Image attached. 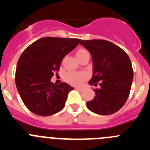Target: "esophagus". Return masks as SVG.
<instances>
[{"instance_id": "34e87169", "label": "esophagus", "mask_w": 150, "mask_h": 150, "mask_svg": "<svg viewBox=\"0 0 150 150\" xmlns=\"http://www.w3.org/2000/svg\"><path fill=\"white\" fill-rule=\"evenodd\" d=\"M75 89L77 90V91H83V88H80V87H76V88H75Z\"/></svg>"}]
</instances>
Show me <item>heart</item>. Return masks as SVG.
<instances>
[{"label": "heart", "instance_id": "heart-1", "mask_svg": "<svg viewBox=\"0 0 150 150\" xmlns=\"http://www.w3.org/2000/svg\"><path fill=\"white\" fill-rule=\"evenodd\" d=\"M88 52L86 50L80 49L76 52V55ZM86 78V75L84 73L81 72H69L66 74L65 79L69 83L74 85V86H79L81 84Z\"/></svg>", "mask_w": 150, "mask_h": 150}]
</instances>
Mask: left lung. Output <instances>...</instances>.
Here are the masks:
<instances>
[{"mask_svg": "<svg viewBox=\"0 0 150 150\" xmlns=\"http://www.w3.org/2000/svg\"><path fill=\"white\" fill-rule=\"evenodd\" d=\"M80 44L89 51L93 74L88 82L100 88L93 89L95 96L87 102L91 112L110 115L117 112L126 102L133 81V69L129 57L114 43L104 40H81Z\"/></svg>", "mask_w": 150, "mask_h": 150, "instance_id": "1", "label": "left lung"}]
</instances>
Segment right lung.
Instances as JSON below:
<instances>
[{"mask_svg": "<svg viewBox=\"0 0 150 150\" xmlns=\"http://www.w3.org/2000/svg\"><path fill=\"white\" fill-rule=\"evenodd\" d=\"M80 39L46 37L26 48L18 59L15 81L24 104L34 114L49 116L64 108L73 87L51 82L62 59L76 48Z\"/></svg>", "mask_w": 150, "mask_h": 150, "instance_id": "right-lung-1", "label": "right lung"}]
</instances>
